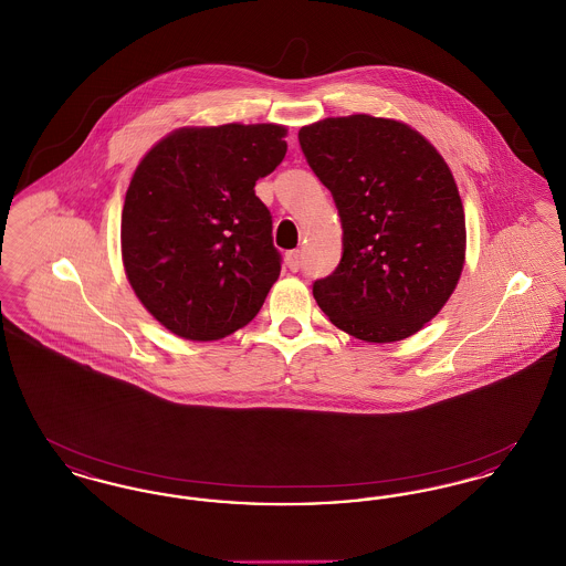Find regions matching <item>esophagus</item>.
Wrapping results in <instances>:
<instances>
[{
    "label": "esophagus",
    "mask_w": 566,
    "mask_h": 566,
    "mask_svg": "<svg viewBox=\"0 0 566 566\" xmlns=\"http://www.w3.org/2000/svg\"><path fill=\"white\" fill-rule=\"evenodd\" d=\"M286 265H289V270L291 271H296L301 268V252H298V250L286 252Z\"/></svg>",
    "instance_id": "obj_1"
}]
</instances>
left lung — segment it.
<instances>
[{"label":"left lung","mask_w":566,"mask_h":566,"mask_svg":"<svg viewBox=\"0 0 566 566\" xmlns=\"http://www.w3.org/2000/svg\"><path fill=\"white\" fill-rule=\"evenodd\" d=\"M342 216L344 254L314 282L328 321L369 344L411 337L454 293L467 252L457 180L422 134L369 114L298 132Z\"/></svg>","instance_id":"obj_1"}]
</instances>
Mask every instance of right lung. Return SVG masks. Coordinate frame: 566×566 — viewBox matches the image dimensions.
<instances>
[{
    "mask_svg": "<svg viewBox=\"0 0 566 566\" xmlns=\"http://www.w3.org/2000/svg\"><path fill=\"white\" fill-rule=\"evenodd\" d=\"M286 132L273 123L182 127L135 167L123 265L135 296L174 335L216 342L263 307L280 254L254 185L284 159Z\"/></svg>",
    "mask_w": 566,
    "mask_h": 566,
    "instance_id": "add662e5",
    "label": "right lung"
}]
</instances>
